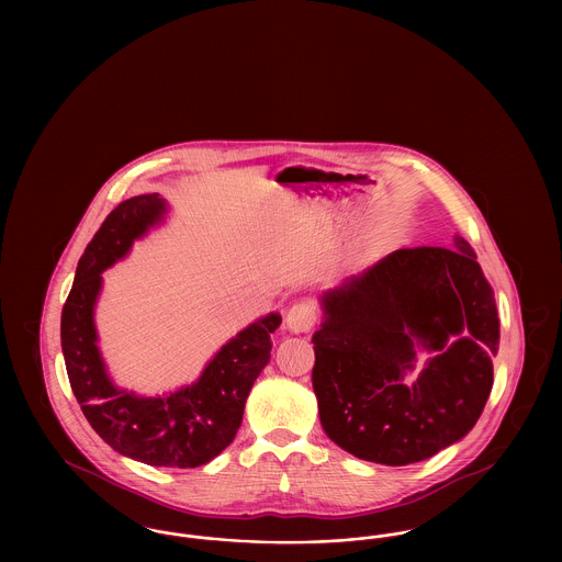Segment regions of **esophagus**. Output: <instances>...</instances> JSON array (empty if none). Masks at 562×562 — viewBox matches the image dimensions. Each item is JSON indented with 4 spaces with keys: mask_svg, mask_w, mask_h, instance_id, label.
Instances as JSON below:
<instances>
[{
    "mask_svg": "<svg viewBox=\"0 0 562 562\" xmlns=\"http://www.w3.org/2000/svg\"><path fill=\"white\" fill-rule=\"evenodd\" d=\"M318 321V310L314 303H294L293 307L286 312L284 326L291 333H310Z\"/></svg>",
    "mask_w": 562,
    "mask_h": 562,
    "instance_id": "1",
    "label": "esophagus"
}]
</instances>
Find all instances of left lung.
I'll return each mask as SVG.
<instances>
[{
  "label": "left lung",
  "mask_w": 562,
  "mask_h": 562,
  "mask_svg": "<svg viewBox=\"0 0 562 562\" xmlns=\"http://www.w3.org/2000/svg\"><path fill=\"white\" fill-rule=\"evenodd\" d=\"M312 383L326 436L344 451L406 465L476 426L493 387L499 318L474 248H401L322 296ZM467 330L451 347L449 336ZM438 350L413 386L414 341Z\"/></svg>",
  "instance_id": "8db88e82"
}]
</instances>
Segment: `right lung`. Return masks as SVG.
<instances>
[{"mask_svg":"<svg viewBox=\"0 0 562 562\" xmlns=\"http://www.w3.org/2000/svg\"><path fill=\"white\" fill-rule=\"evenodd\" d=\"M164 213L160 195L145 193L108 214L76 269L60 316V346L81 413L111 449L147 465L198 468L236 438L248 392L268 364L271 333L282 318L269 314L252 322L221 348L193 385L166 398H140L117 390L105 373L92 321L101 273Z\"/></svg>","mask_w":562,"mask_h":562,"instance_id":"obj_1","label":"right lung"}]
</instances>
